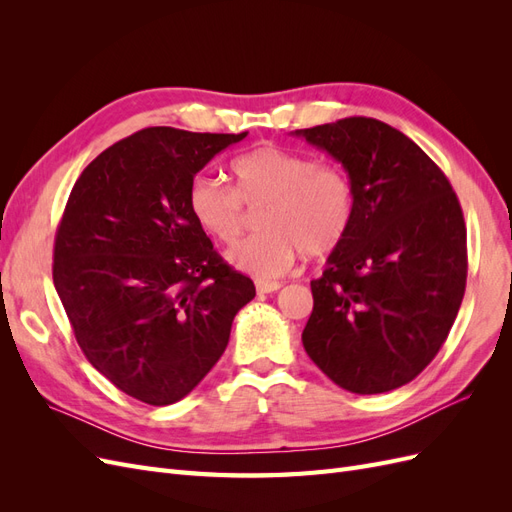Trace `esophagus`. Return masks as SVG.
<instances>
[{"label":"esophagus","instance_id":"34e87169","mask_svg":"<svg viewBox=\"0 0 512 512\" xmlns=\"http://www.w3.org/2000/svg\"><path fill=\"white\" fill-rule=\"evenodd\" d=\"M282 284L280 282H256V290L258 294H271L275 290H280Z\"/></svg>","mask_w":512,"mask_h":512}]
</instances>
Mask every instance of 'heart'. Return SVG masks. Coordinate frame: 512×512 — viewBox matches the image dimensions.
Listing matches in <instances>:
<instances>
[{"instance_id":"b5f03b06","label":"heart","mask_w":512,"mask_h":512,"mask_svg":"<svg viewBox=\"0 0 512 512\" xmlns=\"http://www.w3.org/2000/svg\"><path fill=\"white\" fill-rule=\"evenodd\" d=\"M230 177L232 188L196 177L188 209L207 237L230 245L243 232V205L265 207L260 213L265 232L228 252L235 269L271 280L284 275L301 254L322 260L346 241L354 220V188L344 166L265 143L232 160Z\"/></svg>"}]
</instances>
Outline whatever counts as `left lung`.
I'll return each mask as SVG.
<instances>
[{
  "instance_id": "obj_1",
  "label": "left lung",
  "mask_w": 512,
  "mask_h": 512,
  "mask_svg": "<svg viewBox=\"0 0 512 512\" xmlns=\"http://www.w3.org/2000/svg\"><path fill=\"white\" fill-rule=\"evenodd\" d=\"M294 134L342 162L354 188L348 237L312 280L305 352L350 393L399 389L438 354L466 292L457 194L438 164L384 121L346 117Z\"/></svg>"
}]
</instances>
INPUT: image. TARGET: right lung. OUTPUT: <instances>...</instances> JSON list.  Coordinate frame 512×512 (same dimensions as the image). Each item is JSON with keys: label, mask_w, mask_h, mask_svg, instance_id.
Wrapping results in <instances>:
<instances>
[{"label": "right lung", "mask_w": 512, "mask_h": 512, "mask_svg": "<svg viewBox=\"0 0 512 512\" xmlns=\"http://www.w3.org/2000/svg\"><path fill=\"white\" fill-rule=\"evenodd\" d=\"M247 136L145 128L76 179L57 226L53 282L87 361L149 406L183 399L224 354L256 297L188 209L198 170Z\"/></svg>", "instance_id": "1"}]
</instances>
